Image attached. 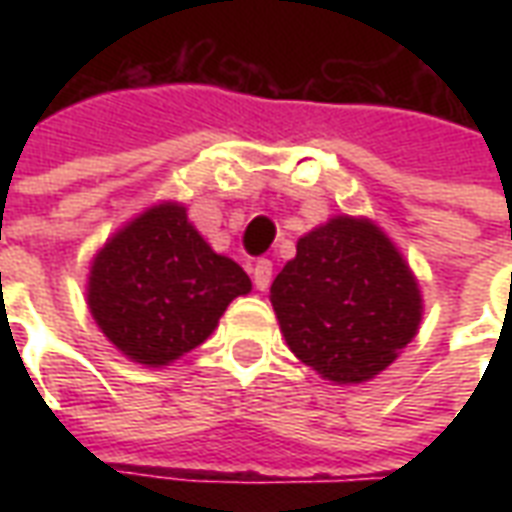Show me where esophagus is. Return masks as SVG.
<instances>
[{
  "label": "esophagus",
  "instance_id": "1",
  "mask_svg": "<svg viewBox=\"0 0 512 512\" xmlns=\"http://www.w3.org/2000/svg\"><path fill=\"white\" fill-rule=\"evenodd\" d=\"M271 274H274L271 260H268V257H260L255 266H252V279H255V288L268 290V285H271Z\"/></svg>",
  "mask_w": 512,
  "mask_h": 512
}]
</instances>
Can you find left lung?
<instances>
[{"instance_id": "8db88e82", "label": "left lung", "mask_w": 512, "mask_h": 512, "mask_svg": "<svg viewBox=\"0 0 512 512\" xmlns=\"http://www.w3.org/2000/svg\"><path fill=\"white\" fill-rule=\"evenodd\" d=\"M290 351L337 384L378 376L411 343L422 299L376 224L337 216L296 246L271 285Z\"/></svg>"}]
</instances>
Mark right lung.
Masks as SVG:
<instances>
[{"label":"right lung","mask_w":512,"mask_h":512,"mask_svg":"<svg viewBox=\"0 0 512 512\" xmlns=\"http://www.w3.org/2000/svg\"><path fill=\"white\" fill-rule=\"evenodd\" d=\"M246 271L213 252L180 205H156L98 252L87 304L112 343L142 365H167L208 340Z\"/></svg>","instance_id":"add662e5"}]
</instances>
